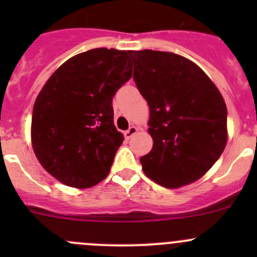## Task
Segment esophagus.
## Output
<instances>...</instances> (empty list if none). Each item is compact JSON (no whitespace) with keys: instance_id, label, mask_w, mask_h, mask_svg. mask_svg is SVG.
I'll return each instance as SVG.
<instances>
[{"instance_id":"obj_1","label":"esophagus","mask_w":257,"mask_h":257,"mask_svg":"<svg viewBox=\"0 0 257 257\" xmlns=\"http://www.w3.org/2000/svg\"><path fill=\"white\" fill-rule=\"evenodd\" d=\"M139 129H138V126H136V125H132V126H129V129L128 131H125L124 132V137H125L126 139H129V138H132V137L134 136V134L137 133V132H138Z\"/></svg>"}]
</instances>
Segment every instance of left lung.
<instances>
[{
  "mask_svg": "<svg viewBox=\"0 0 257 257\" xmlns=\"http://www.w3.org/2000/svg\"><path fill=\"white\" fill-rule=\"evenodd\" d=\"M133 78L149 105L153 148L141 158L144 174L178 189L200 179L227 142V109L205 72L172 52L128 51Z\"/></svg>",
  "mask_w": 257,
  "mask_h": 257,
  "instance_id": "8db88e82",
  "label": "left lung"
}]
</instances>
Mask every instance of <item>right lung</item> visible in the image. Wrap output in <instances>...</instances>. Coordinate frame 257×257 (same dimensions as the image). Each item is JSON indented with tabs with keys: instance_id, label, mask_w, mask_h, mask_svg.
I'll return each mask as SVG.
<instances>
[{
	"instance_id": "add662e5",
	"label": "right lung",
	"mask_w": 257,
	"mask_h": 257,
	"mask_svg": "<svg viewBox=\"0 0 257 257\" xmlns=\"http://www.w3.org/2000/svg\"><path fill=\"white\" fill-rule=\"evenodd\" d=\"M132 78L128 52L94 48L54 71L33 105L31 142L46 172L67 186L87 189L108 177L124 138L112 99Z\"/></svg>"
}]
</instances>
